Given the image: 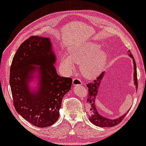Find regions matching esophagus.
<instances>
[{"instance_id":"obj_1","label":"esophagus","mask_w":146,"mask_h":146,"mask_svg":"<svg viewBox=\"0 0 146 146\" xmlns=\"http://www.w3.org/2000/svg\"><path fill=\"white\" fill-rule=\"evenodd\" d=\"M73 86H77V85H82V82L80 79L79 78H75V79H73L72 82Z\"/></svg>"}]
</instances>
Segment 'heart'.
<instances>
[{"instance_id":"obj_1","label":"heart","mask_w":146,"mask_h":146,"mask_svg":"<svg viewBox=\"0 0 146 146\" xmlns=\"http://www.w3.org/2000/svg\"><path fill=\"white\" fill-rule=\"evenodd\" d=\"M108 60V55L96 43L72 46L67 56L64 55L61 64L67 72L72 71L74 64H80V72L87 79H94L103 72Z\"/></svg>"}]
</instances>
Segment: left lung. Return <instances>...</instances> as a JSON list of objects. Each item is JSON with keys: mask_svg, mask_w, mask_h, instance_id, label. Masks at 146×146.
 Returning a JSON list of instances; mask_svg holds the SVG:
<instances>
[{"mask_svg": "<svg viewBox=\"0 0 146 146\" xmlns=\"http://www.w3.org/2000/svg\"><path fill=\"white\" fill-rule=\"evenodd\" d=\"M129 55L131 58L133 59V70H134V72H133V80H134V84L136 86V88L138 87V80H137V72H136V62H135V60L133 58V55H132L131 52L129 50ZM105 75V72H103L100 74V75H99L98 76L97 79L96 80L93 81L91 83H89L87 84V87L88 88V94L87 96V100L86 101L88 102V105L90 106L89 109V117L88 119L90 120L91 123L94 124V125L97 126V127H115V126L117 125L118 124H119L121 121V120L123 119L125 116L127 115V113H125L124 115H123L122 116H121L120 117H118L115 119H108L106 117H103L99 113V112L98 111L97 108L96 106V98L98 95V92L99 87H100V83H101V81L103 80V78Z\"/></svg>", "mask_w": 146, "mask_h": 146, "instance_id": "left-lung-1", "label": "left lung"}]
</instances>
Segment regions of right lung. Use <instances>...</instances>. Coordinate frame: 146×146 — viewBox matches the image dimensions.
<instances>
[{"instance_id": "obj_1", "label": "right lung", "mask_w": 146, "mask_h": 146, "mask_svg": "<svg viewBox=\"0 0 146 146\" xmlns=\"http://www.w3.org/2000/svg\"><path fill=\"white\" fill-rule=\"evenodd\" d=\"M55 61L50 38L32 36L20 45L10 67V85L16 111L40 128L58 119L62 98L71 89L72 79L58 74ZM35 75L39 86L34 91L28 83Z\"/></svg>"}]
</instances>
